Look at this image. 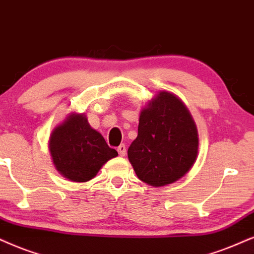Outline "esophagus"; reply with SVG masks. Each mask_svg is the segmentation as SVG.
<instances>
[{
    "label": "esophagus",
    "instance_id": "34e87169",
    "mask_svg": "<svg viewBox=\"0 0 254 254\" xmlns=\"http://www.w3.org/2000/svg\"><path fill=\"white\" fill-rule=\"evenodd\" d=\"M117 151L118 153H120V156H125V153H127V146H125L124 144H121V145L117 147Z\"/></svg>",
    "mask_w": 254,
    "mask_h": 254
}]
</instances>
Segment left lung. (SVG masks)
<instances>
[{
	"label": "left lung",
	"instance_id": "left-lung-1",
	"mask_svg": "<svg viewBox=\"0 0 254 254\" xmlns=\"http://www.w3.org/2000/svg\"><path fill=\"white\" fill-rule=\"evenodd\" d=\"M197 153L190 112L175 95L160 91L140 112L137 138L127 150L137 177L156 188L171 184L191 169Z\"/></svg>",
	"mask_w": 254,
	"mask_h": 254
}]
</instances>
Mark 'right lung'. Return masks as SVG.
Returning <instances> with one entry per match:
<instances>
[{"label": "right lung", "mask_w": 254, "mask_h": 254, "mask_svg": "<svg viewBox=\"0 0 254 254\" xmlns=\"http://www.w3.org/2000/svg\"><path fill=\"white\" fill-rule=\"evenodd\" d=\"M50 153L56 169L72 182H88L118 153L101 133L90 127L84 115L72 114L53 131Z\"/></svg>", "instance_id": "right-lung-1"}]
</instances>
